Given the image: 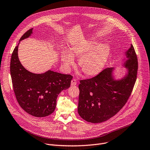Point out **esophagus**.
Wrapping results in <instances>:
<instances>
[{"instance_id": "34e87169", "label": "esophagus", "mask_w": 150, "mask_h": 150, "mask_svg": "<svg viewBox=\"0 0 150 150\" xmlns=\"http://www.w3.org/2000/svg\"><path fill=\"white\" fill-rule=\"evenodd\" d=\"M71 86H74L76 85V79H73L71 81Z\"/></svg>"}]
</instances>
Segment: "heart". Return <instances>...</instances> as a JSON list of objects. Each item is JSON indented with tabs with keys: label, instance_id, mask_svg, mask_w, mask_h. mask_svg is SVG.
Returning <instances> with one entry per match:
<instances>
[{
	"label": "heart",
	"instance_id": "b5f03b06",
	"mask_svg": "<svg viewBox=\"0 0 150 150\" xmlns=\"http://www.w3.org/2000/svg\"><path fill=\"white\" fill-rule=\"evenodd\" d=\"M93 40H84L72 45L69 52L63 51L61 61L66 70L74 63V58H79L78 64L88 77L99 74L103 69L111 53L110 46L107 44L96 45Z\"/></svg>",
	"mask_w": 150,
	"mask_h": 150
}]
</instances>
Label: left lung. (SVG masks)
I'll list each match as a JSON object with an SVG mask.
<instances>
[{"mask_svg": "<svg viewBox=\"0 0 150 150\" xmlns=\"http://www.w3.org/2000/svg\"><path fill=\"white\" fill-rule=\"evenodd\" d=\"M125 62L121 65L125 75L116 79L114 67L106 68L91 79L81 80L78 112L84 120L99 123L114 116L130 97L138 72V59L131 44L125 52Z\"/></svg>", "mask_w": 150, "mask_h": 150, "instance_id": "left-lung-1", "label": "left lung"}]
</instances>
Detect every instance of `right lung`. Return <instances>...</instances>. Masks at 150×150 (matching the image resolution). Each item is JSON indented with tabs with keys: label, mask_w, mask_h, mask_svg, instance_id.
Listing matches in <instances>:
<instances>
[{
	"label": "right lung",
	"mask_w": 150,
	"mask_h": 150,
	"mask_svg": "<svg viewBox=\"0 0 150 150\" xmlns=\"http://www.w3.org/2000/svg\"><path fill=\"white\" fill-rule=\"evenodd\" d=\"M33 29L26 32L20 38H29ZM20 44V42H19ZM18 45L11 56L10 72L16 97L20 106L26 112L36 117L51 114L56 106L60 93L71 86L72 76L48 70L42 74H34L27 70L18 56Z\"/></svg>",
	"instance_id": "add662e5"
}]
</instances>
